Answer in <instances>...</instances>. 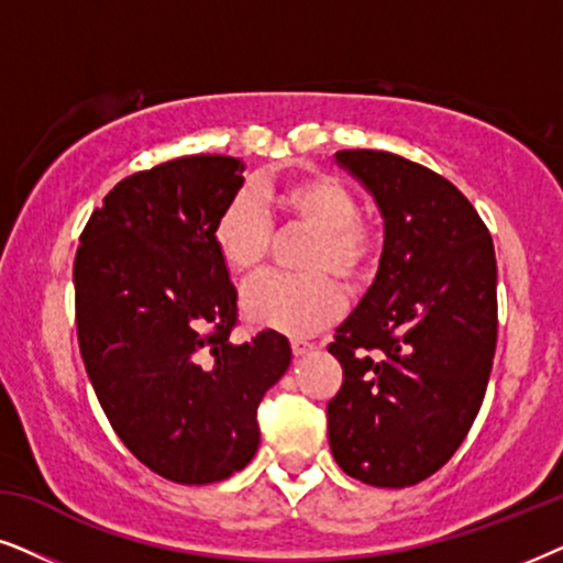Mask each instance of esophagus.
<instances>
[{"label":"esophagus","mask_w":563,"mask_h":563,"mask_svg":"<svg viewBox=\"0 0 563 563\" xmlns=\"http://www.w3.org/2000/svg\"><path fill=\"white\" fill-rule=\"evenodd\" d=\"M290 351H294V355L298 358V355H306V353L314 351V345L306 343V340H294V343H290Z\"/></svg>","instance_id":"34e87169"}]
</instances>
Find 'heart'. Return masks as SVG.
Segmentation results:
<instances>
[{
    "mask_svg": "<svg viewBox=\"0 0 563 563\" xmlns=\"http://www.w3.org/2000/svg\"><path fill=\"white\" fill-rule=\"evenodd\" d=\"M286 223L311 231L303 249L306 275H267L241 298L244 317L257 327L286 334H311L330 324L343 309V286L364 280L376 260V231L358 216L355 195L330 174H303L260 191ZM216 254L233 275H257L273 244V223L257 199L239 191L225 199L210 225Z\"/></svg>",
    "mask_w": 563,
    "mask_h": 563,
    "instance_id": "heart-1",
    "label": "heart"
}]
</instances>
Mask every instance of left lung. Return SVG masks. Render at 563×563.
<instances>
[{
	"label": "left lung",
	"mask_w": 563,
	"mask_h": 563,
	"mask_svg": "<svg viewBox=\"0 0 563 563\" xmlns=\"http://www.w3.org/2000/svg\"><path fill=\"white\" fill-rule=\"evenodd\" d=\"M372 191L384 246L372 288L327 345L343 387L327 402L332 457L379 488L446 465L478 416L496 353L494 241L467 197L384 151H340Z\"/></svg>",
	"instance_id": "obj_1"
}]
</instances>
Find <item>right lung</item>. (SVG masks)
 <instances>
[{"instance_id": "right-lung-1", "label": "right lung", "mask_w": 563, "mask_h": 563, "mask_svg": "<svg viewBox=\"0 0 563 563\" xmlns=\"http://www.w3.org/2000/svg\"><path fill=\"white\" fill-rule=\"evenodd\" d=\"M241 174L231 155H187L126 176L75 257L77 343L98 402L142 465L184 486L252 462L262 397L290 366L280 332L231 340L239 294L210 225Z\"/></svg>"}]
</instances>
